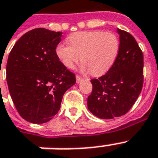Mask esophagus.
I'll use <instances>...</instances> for the list:
<instances>
[{
  "label": "esophagus",
  "mask_w": 158,
  "mask_h": 158,
  "mask_svg": "<svg viewBox=\"0 0 158 158\" xmlns=\"http://www.w3.org/2000/svg\"><path fill=\"white\" fill-rule=\"evenodd\" d=\"M82 80H83V79H82L81 77L79 76V75H77V76H76V82H77V84H79V83H80V82H81Z\"/></svg>",
  "instance_id": "obj_1"
}]
</instances>
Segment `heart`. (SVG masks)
I'll use <instances>...</instances> for the list:
<instances>
[{"mask_svg":"<svg viewBox=\"0 0 158 158\" xmlns=\"http://www.w3.org/2000/svg\"><path fill=\"white\" fill-rule=\"evenodd\" d=\"M69 45L60 43L56 55L63 65L73 69L81 57L83 69L94 76L106 74L112 67L120 50V41L113 32L84 31L72 33Z\"/></svg>","mask_w":158,"mask_h":158,"instance_id":"1","label":"heart"}]
</instances>
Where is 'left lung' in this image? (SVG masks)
<instances>
[{
  "instance_id": "left-lung-1",
  "label": "left lung",
  "mask_w": 158,
  "mask_h": 158,
  "mask_svg": "<svg viewBox=\"0 0 158 158\" xmlns=\"http://www.w3.org/2000/svg\"><path fill=\"white\" fill-rule=\"evenodd\" d=\"M120 50L107 73L91 79L93 91L88 98V109L100 119L125 115L139 96L143 84V55L130 33L117 28Z\"/></svg>"
}]
</instances>
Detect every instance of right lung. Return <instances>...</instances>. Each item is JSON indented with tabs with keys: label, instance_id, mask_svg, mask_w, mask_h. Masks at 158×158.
<instances>
[{
	"label": "right lung",
	"instance_id": "add662e5",
	"mask_svg": "<svg viewBox=\"0 0 158 158\" xmlns=\"http://www.w3.org/2000/svg\"><path fill=\"white\" fill-rule=\"evenodd\" d=\"M62 33L34 28L19 39L9 54L6 80L16 110L33 124L51 120L75 75L56 55Z\"/></svg>",
	"mask_w": 158,
	"mask_h": 158
}]
</instances>
